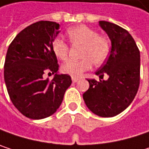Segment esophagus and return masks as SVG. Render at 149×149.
<instances>
[{
    "label": "esophagus",
    "mask_w": 149,
    "mask_h": 149,
    "mask_svg": "<svg viewBox=\"0 0 149 149\" xmlns=\"http://www.w3.org/2000/svg\"><path fill=\"white\" fill-rule=\"evenodd\" d=\"M79 79H80L79 77H72V82H73V83H77Z\"/></svg>",
    "instance_id": "obj_1"
}]
</instances>
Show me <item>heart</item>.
I'll list each match as a JSON object with an SVG mask.
<instances>
[{
	"mask_svg": "<svg viewBox=\"0 0 149 149\" xmlns=\"http://www.w3.org/2000/svg\"><path fill=\"white\" fill-rule=\"evenodd\" d=\"M67 36L72 45H82L80 52L82 59L69 60L63 64L61 66L63 73L77 77L90 70L92 64L101 65L107 60L110 52V43L106 37L98 35L97 31L84 25H79L69 28ZM52 50L58 58L61 60L67 58L69 47L64 40L58 38L53 40Z\"/></svg>",
	"mask_w": 149,
	"mask_h": 149,
	"instance_id": "obj_1",
	"label": "heart"
}]
</instances>
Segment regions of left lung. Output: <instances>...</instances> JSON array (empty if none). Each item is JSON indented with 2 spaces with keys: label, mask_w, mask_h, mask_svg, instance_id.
Instances as JSON below:
<instances>
[{
  "label": "left lung",
  "mask_w": 149,
  "mask_h": 149,
  "mask_svg": "<svg viewBox=\"0 0 149 149\" xmlns=\"http://www.w3.org/2000/svg\"><path fill=\"white\" fill-rule=\"evenodd\" d=\"M99 26L111 41L109 56L96 75L107 80L89 79L90 87L83 94L87 108L102 117L115 116L134 100L140 84V52L130 33L123 27L101 20Z\"/></svg>",
  "instance_id": "obj_1"
}]
</instances>
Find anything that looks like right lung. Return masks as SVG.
<instances>
[{"label": "right lung", "mask_w": 149, "mask_h": 149, "mask_svg": "<svg viewBox=\"0 0 149 149\" xmlns=\"http://www.w3.org/2000/svg\"><path fill=\"white\" fill-rule=\"evenodd\" d=\"M58 29L59 24L53 21L35 22L17 34L7 52L4 80L9 97L30 119L54 114L72 84L69 75L58 73L57 57L52 50ZM45 70L55 74L52 81L44 79Z\"/></svg>", "instance_id": "right-lung-1"}]
</instances>
